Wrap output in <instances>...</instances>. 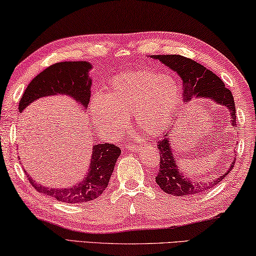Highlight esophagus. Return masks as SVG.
Returning <instances> with one entry per match:
<instances>
[{
    "label": "esophagus",
    "mask_w": 256,
    "mask_h": 256,
    "mask_svg": "<svg viewBox=\"0 0 256 256\" xmlns=\"http://www.w3.org/2000/svg\"><path fill=\"white\" fill-rule=\"evenodd\" d=\"M141 144H132V146H130L128 148H130V150H139V147L141 146Z\"/></svg>",
    "instance_id": "obj_1"
}]
</instances>
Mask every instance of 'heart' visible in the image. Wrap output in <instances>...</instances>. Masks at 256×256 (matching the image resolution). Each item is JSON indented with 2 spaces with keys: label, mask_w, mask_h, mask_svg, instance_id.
<instances>
[{
  "label": "heart",
  "mask_w": 256,
  "mask_h": 256,
  "mask_svg": "<svg viewBox=\"0 0 256 256\" xmlns=\"http://www.w3.org/2000/svg\"><path fill=\"white\" fill-rule=\"evenodd\" d=\"M180 88L171 76L152 71L128 72L115 78L102 98H94L90 114L98 132L116 138L124 131L123 117L150 136L161 133L176 110Z\"/></svg>",
  "instance_id": "obj_1"
}]
</instances>
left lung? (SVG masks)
Segmentation results:
<instances>
[{
    "mask_svg": "<svg viewBox=\"0 0 256 256\" xmlns=\"http://www.w3.org/2000/svg\"><path fill=\"white\" fill-rule=\"evenodd\" d=\"M152 58L158 60L171 70L177 72L182 82V101L188 104L193 98H207L216 106H224L230 114L232 128H236V106L234 95L228 90L220 77L208 70L196 60L186 58L180 55H150ZM170 132H166L163 139L160 141L158 148L160 150V170L156 176L158 184L163 192L174 196H186L200 194L204 190H210L212 186L220 184L228 172L234 169V163L220 176L208 182H192L188 176L179 170L176 163L174 150L170 144Z\"/></svg>",
    "mask_w": 256,
    "mask_h": 256,
    "instance_id": "1",
    "label": "left lung"
}]
</instances>
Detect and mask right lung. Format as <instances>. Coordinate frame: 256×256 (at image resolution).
Wrapping results in <instances>:
<instances>
[{"instance_id":"obj_1","label":"right lung","mask_w":256,"mask_h":256,"mask_svg":"<svg viewBox=\"0 0 256 256\" xmlns=\"http://www.w3.org/2000/svg\"><path fill=\"white\" fill-rule=\"evenodd\" d=\"M93 66L86 60L60 62L44 68L28 84L19 101V112L38 98L54 95L70 96L87 109L90 98L92 79L90 71ZM120 150L112 144H98L93 146L88 172L82 182L70 188H54L42 186L26 172L28 180L38 192L66 204H82L96 199L109 184Z\"/></svg>"}]
</instances>
